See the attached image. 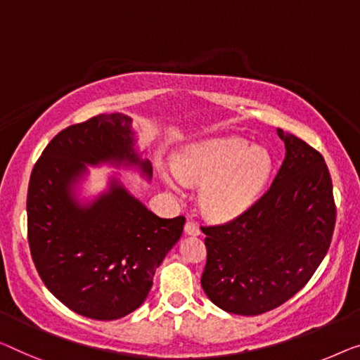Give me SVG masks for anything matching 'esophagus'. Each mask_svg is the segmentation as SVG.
<instances>
[{"mask_svg": "<svg viewBox=\"0 0 360 360\" xmlns=\"http://www.w3.org/2000/svg\"><path fill=\"white\" fill-rule=\"evenodd\" d=\"M184 233L189 234V236H198L202 231H200V228H198L197 223L187 221L186 226H184Z\"/></svg>", "mask_w": 360, "mask_h": 360, "instance_id": "esophagus-1", "label": "esophagus"}]
</instances>
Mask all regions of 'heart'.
Masks as SVG:
<instances>
[{"label":"heart","instance_id":"heart-1","mask_svg":"<svg viewBox=\"0 0 360 360\" xmlns=\"http://www.w3.org/2000/svg\"><path fill=\"white\" fill-rule=\"evenodd\" d=\"M173 169L163 174L169 191L181 192V182H201L200 205L208 217L229 219L254 205L264 194L273 171L265 147L240 137H210L186 146L173 158Z\"/></svg>","mask_w":360,"mask_h":360}]
</instances>
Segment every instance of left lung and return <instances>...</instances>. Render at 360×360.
Masks as SVG:
<instances>
[{"mask_svg":"<svg viewBox=\"0 0 360 360\" xmlns=\"http://www.w3.org/2000/svg\"><path fill=\"white\" fill-rule=\"evenodd\" d=\"M286 155L264 195L226 224L202 228V288L219 309L259 315L299 292L330 249L333 184L317 150L278 129Z\"/></svg>","mask_w":360,"mask_h":360,"instance_id":"left-lung-1","label":"left lung"}]
</instances>
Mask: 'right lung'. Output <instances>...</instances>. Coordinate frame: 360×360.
Wrapping results in <instances>:
<instances>
[{
	"mask_svg": "<svg viewBox=\"0 0 360 360\" xmlns=\"http://www.w3.org/2000/svg\"><path fill=\"white\" fill-rule=\"evenodd\" d=\"M87 165L132 166L152 178L129 116L98 115L66 127L30 174V254L41 281L66 307L87 319L116 320L147 299L155 270L179 240L186 218L157 217L115 176L94 200H80L77 186Z\"/></svg>",
	"mask_w": 360,
	"mask_h": 360,
	"instance_id": "add662e5",
	"label": "right lung"
}]
</instances>
